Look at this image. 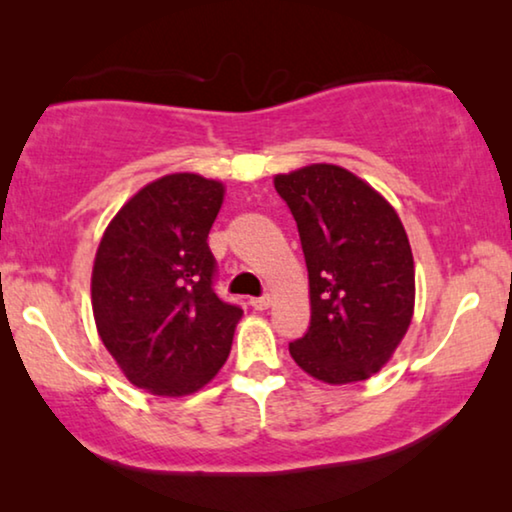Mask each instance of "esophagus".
Returning <instances> with one entry per match:
<instances>
[{"label": "esophagus", "instance_id": "obj_1", "mask_svg": "<svg viewBox=\"0 0 512 512\" xmlns=\"http://www.w3.org/2000/svg\"><path fill=\"white\" fill-rule=\"evenodd\" d=\"M249 305L254 307V310H258V312H261V310H268V307H270V298H268V296L251 298V300H249Z\"/></svg>", "mask_w": 512, "mask_h": 512}]
</instances>
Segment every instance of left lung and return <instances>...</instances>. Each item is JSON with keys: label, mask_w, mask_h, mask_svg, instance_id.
Segmentation results:
<instances>
[{"label": "left lung", "mask_w": 512, "mask_h": 512, "mask_svg": "<svg viewBox=\"0 0 512 512\" xmlns=\"http://www.w3.org/2000/svg\"><path fill=\"white\" fill-rule=\"evenodd\" d=\"M310 277L312 319L289 352L305 373L349 384L377 373L408 331L415 263L394 207L338 165L277 174Z\"/></svg>", "instance_id": "1"}]
</instances>
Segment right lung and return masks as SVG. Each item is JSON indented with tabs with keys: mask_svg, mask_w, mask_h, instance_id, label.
Returning <instances> with one entry per match:
<instances>
[{
	"mask_svg": "<svg viewBox=\"0 0 512 512\" xmlns=\"http://www.w3.org/2000/svg\"><path fill=\"white\" fill-rule=\"evenodd\" d=\"M219 181L167 174L125 202L93 268V314L125 377L158 396H186L219 373L242 307L216 296L207 237Z\"/></svg>",
	"mask_w": 512,
	"mask_h": 512,
	"instance_id": "1",
	"label": "right lung"
}]
</instances>
